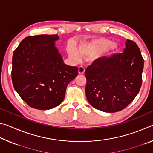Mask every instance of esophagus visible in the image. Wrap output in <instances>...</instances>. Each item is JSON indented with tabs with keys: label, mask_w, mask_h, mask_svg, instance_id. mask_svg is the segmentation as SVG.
<instances>
[{
	"label": "esophagus",
	"mask_w": 153,
	"mask_h": 153,
	"mask_svg": "<svg viewBox=\"0 0 153 153\" xmlns=\"http://www.w3.org/2000/svg\"><path fill=\"white\" fill-rule=\"evenodd\" d=\"M78 72L79 74H83L85 72V68L83 66H79L78 67Z\"/></svg>",
	"instance_id": "obj_1"
}]
</instances>
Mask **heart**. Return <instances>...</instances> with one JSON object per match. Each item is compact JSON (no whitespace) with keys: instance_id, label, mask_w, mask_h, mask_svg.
I'll return each instance as SVG.
<instances>
[{"instance_id":"heart-1","label":"heart","mask_w":153,"mask_h":153,"mask_svg":"<svg viewBox=\"0 0 153 153\" xmlns=\"http://www.w3.org/2000/svg\"><path fill=\"white\" fill-rule=\"evenodd\" d=\"M110 43L108 40H96L94 42L89 44H82L78 48V51L74 48H70L69 49V53L72 58L76 61H79L81 59V56H91L94 55L100 49L105 47V46ZM112 47L113 48L114 46Z\"/></svg>"}]
</instances>
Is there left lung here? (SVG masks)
<instances>
[{
	"mask_svg": "<svg viewBox=\"0 0 153 153\" xmlns=\"http://www.w3.org/2000/svg\"><path fill=\"white\" fill-rule=\"evenodd\" d=\"M143 67L144 59L138 45L127 40L123 53L98 58L86 69L87 100L104 112L123 110L138 94Z\"/></svg>",
	"mask_w": 153,
	"mask_h": 153,
	"instance_id": "left-lung-1",
	"label": "left lung"
}]
</instances>
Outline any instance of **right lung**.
I'll return each mask as SVG.
<instances>
[{
	"label": "right lung",
	"instance_id": "right-lung-1",
	"mask_svg": "<svg viewBox=\"0 0 153 153\" xmlns=\"http://www.w3.org/2000/svg\"><path fill=\"white\" fill-rule=\"evenodd\" d=\"M57 34L30 36L14 51L11 78L15 90L30 107L51 109L63 102L67 85L78 74L63 63L55 41Z\"/></svg>",
	"mask_w": 153,
	"mask_h": 153
}]
</instances>
